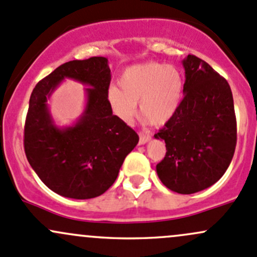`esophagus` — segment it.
<instances>
[{
  "label": "esophagus",
  "instance_id": "34e87169",
  "mask_svg": "<svg viewBox=\"0 0 257 257\" xmlns=\"http://www.w3.org/2000/svg\"><path fill=\"white\" fill-rule=\"evenodd\" d=\"M151 139V136L148 133H140L139 134V145L147 144L148 142Z\"/></svg>",
  "mask_w": 257,
  "mask_h": 257
}]
</instances>
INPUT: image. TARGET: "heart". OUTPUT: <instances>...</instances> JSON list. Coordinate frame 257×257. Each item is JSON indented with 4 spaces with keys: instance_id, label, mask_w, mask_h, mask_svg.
I'll return each mask as SVG.
<instances>
[{
    "instance_id": "1",
    "label": "heart",
    "mask_w": 257,
    "mask_h": 257,
    "mask_svg": "<svg viewBox=\"0 0 257 257\" xmlns=\"http://www.w3.org/2000/svg\"><path fill=\"white\" fill-rule=\"evenodd\" d=\"M118 86L108 91V103L125 123L134 118L139 102L142 118L153 125H163L174 117L183 97L180 70L159 61L126 67L118 79Z\"/></svg>"
}]
</instances>
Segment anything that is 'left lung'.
<instances>
[{"label": "left lung", "instance_id": "8db88e82", "mask_svg": "<svg viewBox=\"0 0 257 257\" xmlns=\"http://www.w3.org/2000/svg\"><path fill=\"white\" fill-rule=\"evenodd\" d=\"M186 81L180 107L156 133L166 155L156 165L169 190L191 194L214 185L231 163L236 118L228 81L194 55L183 60Z\"/></svg>", "mask_w": 257, "mask_h": 257}]
</instances>
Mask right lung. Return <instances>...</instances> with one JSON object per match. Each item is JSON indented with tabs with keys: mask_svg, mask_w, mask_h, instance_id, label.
Masks as SVG:
<instances>
[{
	"mask_svg": "<svg viewBox=\"0 0 257 257\" xmlns=\"http://www.w3.org/2000/svg\"><path fill=\"white\" fill-rule=\"evenodd\" d=\"M65 77L86 88L88 103L71 127L53 124L46 101ZM110 70L103 56L72 60L40 80L29 99L24 124V151L47 187L63 197L88 199L101 196L114 183L125 156L139 137L112 113L108 103Z\"/></svg>",
	"mask_w": 257,
	"mask_h": 257,
	"instance_id": "right-lung-1",
	"label": "right lung"
}]
</instances>
